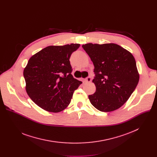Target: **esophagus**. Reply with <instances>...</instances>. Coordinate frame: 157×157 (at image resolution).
<instances>
[{"instance_id":"34e87169","label":"esophagus","mask_w":157,"mask_h":157,"mask_svg":"<svg viewBox=\"0 0 157 157\" xmlns=\"http://www.w3.org/2000/svg\"><path fill=\"white\" fill-rule=\"evenodd\" d=\"M91 80H92V78H91V77H90V76H89V77L86 78L84 79V81H85L86 82H90L91 81Z\"/></svg>"}]
</instances>
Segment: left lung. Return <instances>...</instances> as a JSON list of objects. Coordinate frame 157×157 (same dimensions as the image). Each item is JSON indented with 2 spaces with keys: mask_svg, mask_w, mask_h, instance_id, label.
<instances>
[{
  "mask_svg": "<svg viewBox=\"0 0 157 157\" xmlns=\"http://www.w3.org/2000/svg\"><path fill=\"white\" fill-rule=\"evenodd\" d=\"M82 47L94 66L93 82L96 90L88 96L91 104L101 112L119 109L130 98L139 81L135 58L114 43H87Z\"/></svg>",
  "mask_w": 157,
  "mask_h": 157,
  "instance_id": "left-lung-1",
  "label": "left lung"
}]
</instances>
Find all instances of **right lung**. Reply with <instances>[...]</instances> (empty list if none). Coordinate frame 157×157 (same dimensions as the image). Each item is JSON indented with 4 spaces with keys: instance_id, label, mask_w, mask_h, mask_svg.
I'll return each mask as SVG.
<instances>
[{
    "instance_id": "right-lung-1",
    "label": "right lung",
    "mask_w": 157,
    "mask_h": 157,
    "mask_svg": "<svg viewBox=\"0 0 157 157\" xmlns=\"http://www.w3.org/2000/svg\"><path fill=\"white\" fill-rule=\"evenodd\" d=\"M80 46H49L32 56L24 71L26 91L43 109L58 113L69 105L82 83L73 78L70 58Z\"/></svg>"
}]
</instances>
